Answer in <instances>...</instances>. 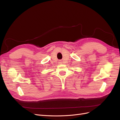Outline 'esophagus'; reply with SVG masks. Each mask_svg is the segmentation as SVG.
Wrapping results in <instances>:
<instances>
[{
	"label": "esophagus",
	"mask_w": 120,
	"mask_h": 120,
	"mask_svg": "<svg viewBox=\"0 0 120 120\" xmlns=\"http://www.w3.org/2000/svg\"><path fill=\"white\" fill-rule=\"evenodd\" d=\"M61 63H62V62H61V61H59V64H61Z\"/></svg>",
	"instance_id": "34e87169"
}]
</instances>
